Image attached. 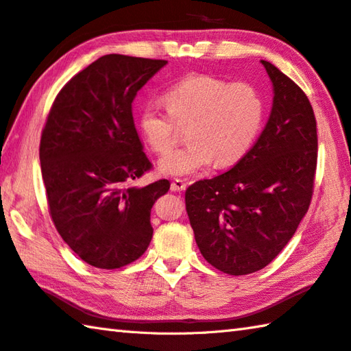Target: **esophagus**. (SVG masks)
I'll return each instance as SVG.
<instances>
[{"label":"esophagus","instance_id":"34e87169","mask_svg":"<svg viewBox=\"0 0 351 351\" xmlns=\"http://www.w3.org/2000/svg\"><path fill=\"white\" fill-rule=\"evenodd\" d=\"M170 187H171V190H173V192H182V190H186L187 184L184 180H173V181H171Z\"/></svg>","mask_w":351,"mask_h":351}]
</instances>
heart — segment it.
I'll return each mask as SVG.
<instances>
[{
    "mask_svg": "<svg viewBox=\"0 0 351 351\" xmlns=\"http://www.w3.org/2000/svg\"><path fill=\"white\" fill-rule=\"evenodd\" d=\"M167 110L147 104L139 113V132L149 147L165 154L173 147L178 125H189V145L158 162L167 176H190L216 161L230 165L247 154L261 129L264 104L256 88L230 84L208 75L189 76L164 95Z\"/></svg>",
    "mask_w": 351,
    "mask_h": 351,
    "instance_id": "b5f03b06",
    "label": "heart"
}]
</instances>
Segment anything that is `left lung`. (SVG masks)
<instances>
[{
	"instance_id": "1",
	"label": "left lung",
	"mask_w": 351,
	"mask_h": 351,
	"mask_svg": "<svg viewBox=\"0 0 351 351\" xmlns=\"http://www.w3.org/2000/svg\"><path fill=\"white\" fill-rule=\"evenodd\" d=\"M269 121L237 165L186 190L195 241L207 263L233 276L275 259L307 213L313 193L317 133L305 93L269 61Z\"/></svg>"
}]
</instances>
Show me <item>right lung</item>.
Returning <instances> with one entry per match:
<instances>
[{"instance_id": "right-lung-1", "label": "right lung", "mask_w": 351, "mask_h": 351, "mask_svg": "<svg viewBox=\"0 0 351 351\" xmlns=\"http://www.w3.org/2000/svg\"><path fill=\"white\" fill-rule=\"evenodd\" d=\"M167 61L104 55L61 88L49 112L40 161L50 215L66 244L98 269H121L147 250L150 212L170 182L127 184L152 164L132 103Z\"/></svg>"}]
</instances>
